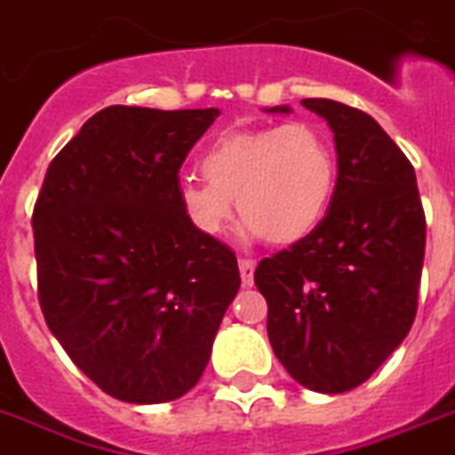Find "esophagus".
Masks as SVG:
<instances>
[{
    "label": "esophagus",
    "instance_id": "34e87169",
    "mask_svg": "<svg viewBox=\"0 0 455 455\" xmlns=\"http://www.w3.org/2000/svg\"><path fill=\"white\" fill-rule=\"evenodd\" d=\"M253 267H256L253 260L239 259V275H242V284H244V287H251L253 284Z\"/></svg>",
    "mask_w": 455,
    "mask_h": 455
}]
</instances>
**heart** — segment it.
Masks as SVG:
<instances>
[{
	"label": "heart",
	"instance_id": "heart-1",
	"mask_svg": "<svg viewBox=\"0 0 455 455\" xmlns=\"http://www.w3.org/2000/svg\"><path fill=\"white\" fill-rule=\"evenodd\" d=\"M206 180L182 178L178 202L195 230L218 235L237 202L244 237L290 246L325 218L337 185V156L315 123L225 130L202 158Z\"/></svg>",
	"mask_w": 455,
	"mask_h": 455
}]
</instances>
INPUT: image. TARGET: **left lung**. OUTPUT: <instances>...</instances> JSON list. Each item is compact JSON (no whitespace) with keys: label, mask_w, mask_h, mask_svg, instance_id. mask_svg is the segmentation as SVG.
<instances>
[{"label":"left lung","mask_w":455,"mask_h":455,"mask_svg":"<svg viewBox=\"0 0 455 455\" xmlns=\"http://www.w3.org/2000/svg\"><path fill=\"white\" fill-rule=\"evenodd\" d=\"M301 104L334 135L332 202L308 237L260 260L253 280L284 371L306 389L341 394L371 378L413 325L425 213L413 165L375 118L332 100Z\"/></svg>","instance_id":"left-lung-1"}]
</instances>
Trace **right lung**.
<instances>
[{"label": "right lung", "instance_id": "obj_1", "mask_svg": "<svg viewBox=\"0 0 455 455\" xmlns=\"http://www.w3.org/2000/svg\"><path fill=\"white\" fill-rule=\"evenodd\" d=\"M218 108L108 107L49 164L33 211L37 294L70 361L114 399L199 382L239 290L235 253L189 223L180 165Z\"/></svg>", "mask_w": 455, "mask_h": 455}]
</instances>
